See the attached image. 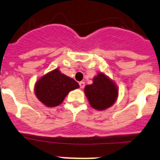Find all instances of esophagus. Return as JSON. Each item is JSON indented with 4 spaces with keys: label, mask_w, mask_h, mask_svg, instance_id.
I'll use <instances>...</instances> for the list:
<instances>
[{
    "label": "esophagus",
    "mask_w": 160,
    "mask_h": 160,
    "mask_svg": "<svg viewBox=\"0 0 160 160\" xmlns=\"http://www.w3.org/2000/svg\"><path fill=\"white\" fill-rule=\"evenodd\" d=\"M80 87L82 89V88H84V86H85V82H83V81H80Z\"/></svg>",
    "instance_id": "34e87169"
}]
</instances>
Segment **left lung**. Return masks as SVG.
<instances>
[{"label":"left lung","mask_w":160,"mask_h":160,"mask_svg":"<svg viewBox=\"0 0 160 160\" xmlns=\"http://www.w3.org/2000/svg\"><path fill=\"white\" fill-rule=\"evenodd\" d=\"M85 94L93 108L106 110L114 104L119 96V88L113 80L103 73H98L91 85L84 89Z\"/></svg>","instance_id":"obj_1"}]
</instances>
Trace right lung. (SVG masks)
Returning <instances> with one entry per match:
<instances>
[{
    "label": "right lung",
    "instance_id": "1",
    "mask_svg": "<svg viewBox=\"0 0 160 160\" xmlns=\"http://www.w3.org/2000/svg\"><path fill=\"white\" fill-rule=\"evenodd\" d=\"M80 86L70 77L62 74L56 68L44 74L35 82L34 91L41 103L48 108L57 107L62 103L68 92Z\"/></svg>",
    "mask_w": 160,
    "mask_h": 160
}]
</instances>
